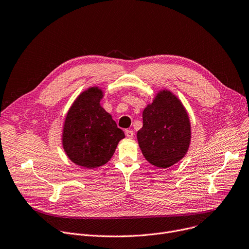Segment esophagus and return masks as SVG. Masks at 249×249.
Returning <instances> with one entry per match:
<instances>
[{"mask_svg":"<svg viewBox=\"0 0 249 249\" xmlns=\"http://www.w3.org/2000/svg\"><path fill=\"white\" fill-rule=\"evenodd\" d=\"M125 136H126V138H128V139H133V136H135V132H133V130L126 129V130H125Z\"/></svg>","mask_w":249,"mask_h":249,"instance_id":"34e87169","label":"esophagus"}]
</instances>
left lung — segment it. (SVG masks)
Returning <instances> with one entry per match:
<instances>
[{
  "label": "left lung",
  "instance_id": "1",
  "mask_svg": "<svg viewBox=\"0 0 249 249\" xmlns=\"http://www.w3.org/2000/svg\"><path fill=\"white\" fill-rule=\"evenodd\" d=\"M138 141L145 160L160 168L179 161L190 142V123L180 101L168 90L158 93L142 112Z\"/></svg>",
  "mask_w": 249,
  "mask_h": 249
}]
</instances>
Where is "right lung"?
Here are the masks:
<instances>
[{
  "instance_id": "add662e5",
  "label": "right lung",
  "mask_w": 249,
  "mask_h": 249,
  "mask_svg": "<svg viewBox=\"0 0 249 249\" xmlns=\"http://www.w3.org/2000/svg\"><path fill=\"white\" fill-rule=\"evenodd\" d=\"M103 91L90 88L71 107L64 125L63 145L75 164L94 168L112 157L124 132L100 105Z\"/></svg>"
}]
</instances>
